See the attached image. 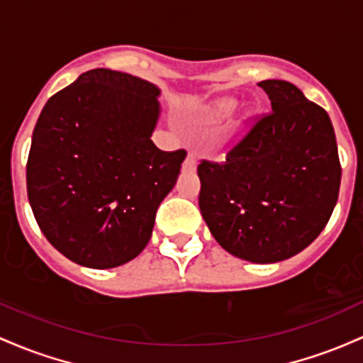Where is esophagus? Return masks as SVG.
Returning a JSON list of instances; mask_svg holds the SVG:
<instances>
[{"label":"esophagus","mask_w":363,"mask_h":363,"mask_svg":"<svg viewBox=\"0 0 363 363\" xmlns=\"http://www.w3.org/2000/svg\"><path fill=\"white\" fill-rule=\"evenodd\" d=\"M195 166H197V160H195V154L194 152H189V156H186L185 162H183V169H185V171H194Z\"/></svg>","instance_id":"1"}]
</instances>
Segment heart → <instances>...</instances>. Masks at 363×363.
I'll return each mask as SVG.
<instances>
[{
  "instance_id": "b5f03b06",
  "label": "heart",
  "mask_w": 363,
  "mask_h": 363,
  "mask_svg": "<svg viewBox=\"0 0 363 363\" xmlns=\"http://www.w3.org/2000/svg\"><path fill=\"white\" fill-rule=\"evenodd\" d=\"M235 109H236V101L231 99V97H225V99H219L218 103L214 104L213 115L218 118H225L228 115H231Z\"/></svg>"
}]
</instances>
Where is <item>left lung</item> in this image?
<instances>
[{"label": "left lung", "mask_w": 363, "mask_h": 363, "mask_svg": "<svg viewBox=\"0 0 363 363\" xmlns=\"http://www.w3.org/2000/svg\"><path fill=\"white\" fill-rule=\"evenodd\" d=\"M264 115L225 162L202 161L199 207L226 252L255 264L290 259L328 225L341 166L329 115L286 80H262Z\"/></svg>", "instance_id": "8db88e82"}]
</instances>
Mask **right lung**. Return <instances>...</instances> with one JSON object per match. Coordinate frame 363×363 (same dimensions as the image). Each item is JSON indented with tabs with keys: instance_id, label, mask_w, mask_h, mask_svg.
Returning <instances> with one entry per match:
<instances>
[{
	"instance_id": "1",
	"label": "right lung",
	"mask_w": 363,
	"mask_h": 363,
	"mask_svg": "<svg viewBox=\"0 0 363 363\" xmlns=\"http://www.w3.org/2000/svg\"><path fill=\"white\" fill-rule=\"evenodd\" d=\"M160 87L108 68L85 72L40 111L27 194L48 242L67 259L111 269L135 259L186 157L150 140Z\"/></svg>"
}]
</instances>
